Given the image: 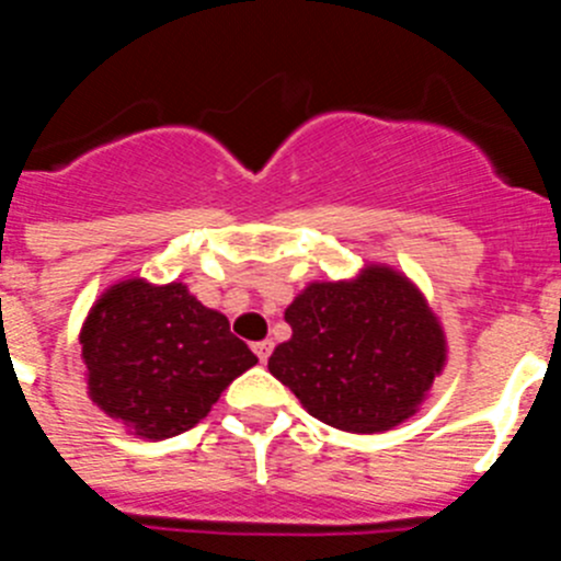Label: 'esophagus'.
I'll return each mask as SVG.
<instances>
[{"label":"esophagus","instance_id":"obj_1","mask_svg":"<svg viewBox=\"0 0 561 561\" xmlns=\"http://www.w3.org/2000/svg\"><path fill=\"white\" fill-rule=\"evenodd\" d=\"M252 351H255V356L261 362H266L270 359V354H272V342L270 340H264V342H255V345H252Z\"/></svg>","mask_w":561,"mask_h":561}]
</instances>
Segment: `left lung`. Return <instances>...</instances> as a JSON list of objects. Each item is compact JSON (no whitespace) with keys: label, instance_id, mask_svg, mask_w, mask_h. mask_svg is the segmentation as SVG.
Here are the masks:
<instances>
[{"label":"left lung","instance_id":"obj_1","mask_svg":"<svg viewBox=\"0 0 561 561\" xmlns=\"http://www.w3.org/2000/svg\"><path fill=\"white\" fill-rule=\"evenodd\" d=\"M291 340L270 374L323 424L385 433L408 421L447 362V336L419 286L390 266L309 284L286 309Z\"/></svg>","mask_w":561,"mask_h":561}]
</instances>
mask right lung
Segmentation results:
<instances>
[{
    "instance_id": "add662e5",
    "label": "right lung",
    "mask_w": 561,
    "mask_h": 561,
    "mask_svg": "<svg viewBox=\"0 0 561 561\" xmlns=\"http://www.w3.org/2000/svg\"><path fill=\"white\" fill-rule=\"evenodd\" d=\"M81 359L89 399L128 433L162 440L196 427L257 356L185 284L128 277L89 309Z\"/></svg>"
}]
</instances>
